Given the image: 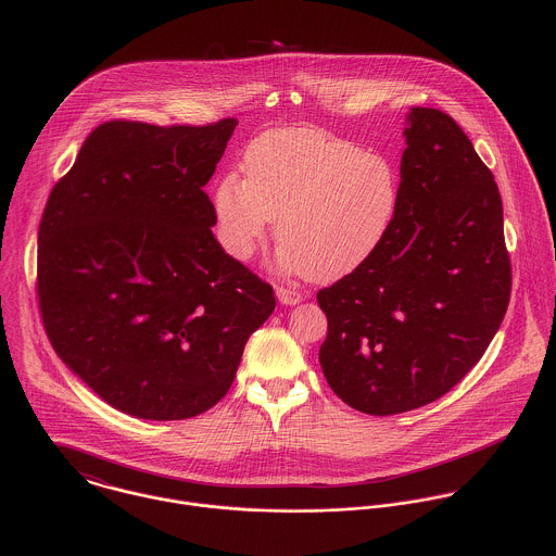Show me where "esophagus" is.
<instances>
[{"label": "esophagus", "instance_id": "obj_1", "mask_svg": "<svg viewBox=\"0 0 556 556\" xmlns=\"http://www.w3.org/2000/svg\"><path fill=\"white\" fill-rule=\"evenodd\" d=\"M276 293H278L280 304H285V306H295V304L302 302V293L295 291V289H291V287H278Z\"/></svg>", "mask_w": 556, "mask_h": 556}]
</instances>
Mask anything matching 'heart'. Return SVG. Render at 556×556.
<instances>
[{
  "label": "heart",
  "instance_id": "1",
  "mask_svg": "<svg viewBox=\"0 0 556 556\" xmlns=\"http://www.w3.org/2000/svg\"><path fill=\"white\" fill-rule=\"evenodd\" d=\"M243 170L225 175L214 192L218 236L236 258H250L278 220L282 265L336 280L366 263L394 225V164L318 130L261 135Z\"/></svg>",
  "mask_w": 556,
  "mask_h": 556
}]
</instances>
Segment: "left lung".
Returning <instances> with one entry per match:
<instances>
[{"label":"left lung","instance_id":"obj_1","mask_svg":"<svg viewBox=\"0 0 556 556\" xmlns=\"http://www.w3.org/2000/svg\"><path fill=\"white\" fill-rule=\"evenodd\" d=\"M404 137L388 238L317 293L323 375L368 415L447 394L485 353L511 293L498 186L465 130L439 109L413 106Z\"/></svg>","mask_w":556,"mask_h":556}]
</instances>
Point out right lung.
Wrapping results in <instances>:
<instances>
[{"label":"right lung","instance_id":"right-lung-1","mask_svg":"<svg viewBox=\"0 0 556 556\" xmlns=\"http://www.w3.org/2000/svg\"><path fill=\"white\" fill-rule=\"evenodd\" d=\"M238 119H113L53 186L38 229V304L60 359L117 410L188 419L236 379L274 289L229 256L203 186Z\"/></svg>","mask_w":556,"mask_h":556}]
</instances>
